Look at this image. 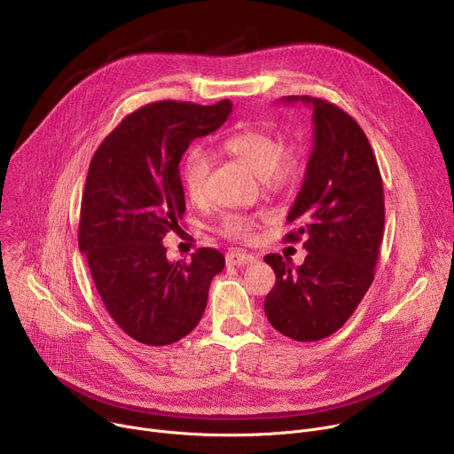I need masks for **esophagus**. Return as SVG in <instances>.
<instances>
[{
    "label": "esophagus",
    "mask_w": 454,
    "mask_h": 454,
    "mask_svg": "<svg viewBox=\"0 0 454 454\" xmlns=\"http://www.w3.org/2000/svg\"><path fill=\"white\" fill-rule=\"evenodd\" d=\"M254 255L252 254H247V252H240V250H233V252H228L226 254V262L230 266H247L250 262H254Z\"/></svg>",
    "instance_id": "esophagus-1"
}]
</instances>
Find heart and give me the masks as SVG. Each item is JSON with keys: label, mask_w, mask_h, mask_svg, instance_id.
<instances>
[{"label": "heart", "mask_w": 454, "mask_h": 454, "mask_svg": "<svg viewBox=\"0 0 454 454\" xmlns=\"http://www.w3.org/2000/svg\"><path fill=\"white\" fill-rule=\"evenodd\" d=\"M224 153L248 166L268 192L285 193L292 190L301 175L305 162L301 151L294 145H281V142L262 129L245 128L224 137L221 144ZM209 175V160L200 149H193L183 162V188L192 202L206 199V186ZM221 233L231 239H247L252 231V219L243 215H226L221 221Z\"/></svg>", "instance_id": "heart-1"}]
</instances>
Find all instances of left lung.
Segmentation results:
<instances>
[{"label":"left lung","instance_id":"left-lung-1","mask_svg":"<svg viewBox=\"0 0 454 454\" xmlns=\"http://www.w3.org/2000/svg\"><path fill=\"white\" fill-rule=\"evenodd\" d=\"M312 107L314 144L305 180L286 221L305 239V262L264 257L276 285L264 299L268 321L295 341H317L340 330L374 279L383 239V183L369 138L338 106L312 97H285Z\"/></svg>","mask_w":454,"mask_h":454}]
</instances>
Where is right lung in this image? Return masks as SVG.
I'll return each instance as SVG.
<instances>
[{
  "label": "right lung",
  "mask_w": 454,
  "mask_h": 454,
  "mask_svg": "<svg viewBox=\"0 0 454 454\" xmlns=\"http://www.w3.org/2000/svg\"><path fill=\"white\" fill-rule=\"evenodd\" d=\"M214 106L155 102L126 116L90 160L82 195L78 247L114 323L133 340L162 347L200 321L209 283L224 268L215 248L192 262L168 261L162 239L186 211L180 159L231 113Z\"/></svg>",
  "instance_id": "add662e5"
}]
</instances>
